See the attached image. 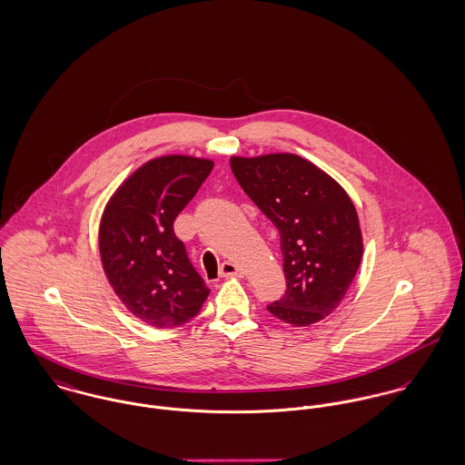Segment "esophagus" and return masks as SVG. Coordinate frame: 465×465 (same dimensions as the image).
<instances>
[{"label": "esophagus", "mask_w": 465, "mask_h": 465, "mask_svg": "<svg viewBox=\"0 0 465 465\" xmlns=\"http://www.w3.org/2000/svg\"><path fill=\"white\" fill-rule=\"evenodd\" d=\"M219 274L221 278H242V271L233 263V262H223L221 263V269H219Z\"/></svg>", "instance_id": "34e87169"}]
</instances>
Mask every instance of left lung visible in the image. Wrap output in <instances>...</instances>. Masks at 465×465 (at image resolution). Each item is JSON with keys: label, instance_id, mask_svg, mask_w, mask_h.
Here are the masks:
<instances>
[{"label": "left lung", "instance_id": "obj_1", "mask_svg": "<svg viewBox=\"0 0 465 465\" xmlns=\"http://www.w3.org/2000/svg\"><path fill=\"white\" fill-rule=\"evenodd\" d=\"M230 164L280 233L286 290L267 310L297 327L325 319L345 297L361 263L354 203L327 173L293 153L232 157Z\"/></svg>", "mask_w": 465, "mask_h": 465}]
</instances>
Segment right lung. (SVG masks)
Segmentation results:
<instances>
[{
    "instance_id": "obj_1",
    "label": "right lung",
    "mask_w": 465,
    "mask_h": 465,
    "mask_svg": "<svg viewBox=\"0 0 465 465\" xmlns=\"http://www.w3.org/2000/svg\"><path fill=\"white\" fill-rule=\"evenodd\" d=\"M213 168V161L187 155L153 159L107 203L99 232L104 272L127 310L148 325L194 319L211 293L173 223Z\"/></svg>"
}]
</instances>
